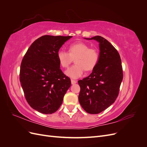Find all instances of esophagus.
<instances>
[{"label": "esophagus", "instance_id": "34e87169", "mask_svg": "<svg viewBox=\"0 0 147 147\" xmlns=\"http://www.w3.org/2000/svg\"><path fill=\"white\" fill-rule=\"evenodd\" d=\"M71 83H72V84H75V83H77V81L72 80H71Z\"/></svg>", "mask_w": 147, "mask_h": 147}]
</instances>
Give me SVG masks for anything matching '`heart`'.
Returning a JSON list of instances; mask_svg holds the SVG:
<instances>
[{
    "instance_id": "heart-1",
    "label": "heart",
    "mask_w": 147,
    "mask_h": 147,
    "mask_svg": "<svg viewBox=\"0 0 147 147\" xmlns=\"http://www.w3.org/2000/svg\"><path fill=\"white\" fill-rule=\"evenodd\" d=\"M57 58L60 65L67 68L74 59L75 65L65 71L67 76L77 79L82 76L84 70L91 71L94 69L99 60V53L96 50L90 48L83 42H76L69 47V53L59 50Z\"/></svg>"
}]
</instances>
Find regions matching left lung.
I'll list each match as a JSON object with an SVG mask.
<instances>
[{
    "label": "left lung",
    "instance_id": "obj_1",
    "mask_svg": "<svg viewBox=\"0 0 147 147\" xmlns=\"http://www.w3.org/2000/svg\"><path fill=\"white\" fill-rule=\"evenodd\" d=\"M86 40L99 43V60L92 73L78 82L80 86L79 102L88 113L97 114L107 109L116 100L123 74L118 52L107 40L95 36Z\"/></svg>",
    "mask_w": 147,
    "mask_h": 147
}]
</instances>
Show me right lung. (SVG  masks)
<instances>
[{"mask_svg": "<svg viewBox=\"0 0 147 147\" xmlns=\"http://www.w3.org/2000/svg\"><path fill=\"white\" fill-rule=\"evenodd\" d=\"M72 37L43 35L32 43L22 60L21 87L29 105L40 113L56 112L71 85L70 79L60 69L57 53Z\"/></svg>", "mask_w": 147, "mask_h": 147, "instance_id": "right-lung-1", "label": "right lung"}]
</instances>
